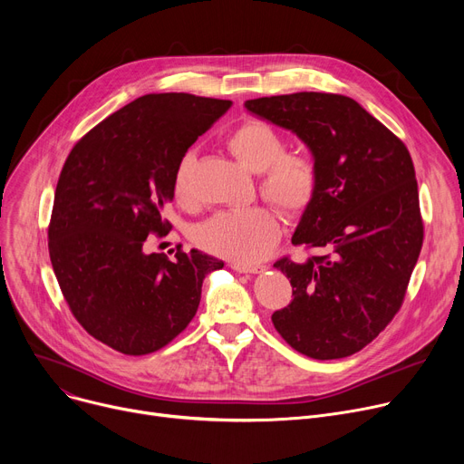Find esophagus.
<instances>
[{"instance_id": "1", "label": "esophagus", "mask_w": 464, "mask_h": 464, "mask_svg": "<svg viewBox=\"0 0 464 464\" xmlns=\"http://www.w3.org/2000/svg\"><path fill=\"white\" fill-rule=\"evenodd\" d=\"M231 269L237 271V273H250V275H257V273H263L265 271V265H248V263H238V261H233L231 263Z\"/></svg>"}]
</instances>
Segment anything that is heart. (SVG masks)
Here are the masks:
<instances>
[{
  "instance_id": "obj_1",
  "label": "heart",
  "mask_w": 464,
  "mask_h": 464,
  "mask_svg": "<svg viewBox=\"0 0 464 464\" xmlns=\"http://www.w3.org/2000/svg\"><path fill=\"white\" fill-rule=\"evenodd\" d=\"M226 146L242 165L261 175L263 198L287 216H299L310 207L318 191V167L308 154L287 152L284 137L273 126L248 118L227 133ZM191 170L193 154L188 152L173 175L175 199L184 207L193 203ZM278 237V214L266 205L216 212L193 231L199 248L238 263L261 259L276 245Z\"/></svg>"
}]
</instances>
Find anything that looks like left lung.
Returning a JSON list of instances; mask_svg holds the SVG:
<instances>
[{"instance_id": "8db88e82", "label": "left lung", "mask_w": 464, "mask_h": 464, "mask_svg": "<svg viewBox=\"0 0 464 464\" xmlns=\"http://www.w3.org/2000/svg\"><path fill=\"white\" fill-rule=\"evenodd\" d=\"M245 107L297 133L320 175L291 242L324 254L275 263L294 287V301L273 314L275 329L312 359L348 357L395 318L421 252L423 219L410 152L340 93L271 95Z\"/></svg>"}]
</instances>
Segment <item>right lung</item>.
Here are the masks:
<instances>
[{"instance_id":"right-lung-1","label":"right lung","mask_w":464,"mask_h":464,"mask_svg":"<svg viewBox=\"0 0 464 464\" xmlns=\"http://www.w3.org/2000/svg\"><path fill=\"white\" fill-rule=\"evenodd\" d=\"M233 102L146 93L90 130L58 179L48 254L69 310L126 355L161 350L193 320L203 280L224 266L199 250L146 254L167 235L177 163Z\"/></svg>"}]
</instances>
